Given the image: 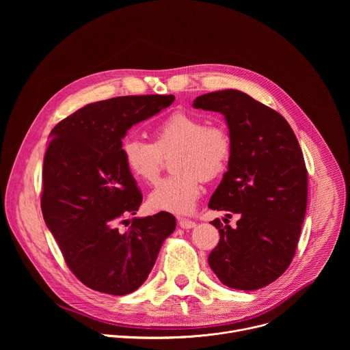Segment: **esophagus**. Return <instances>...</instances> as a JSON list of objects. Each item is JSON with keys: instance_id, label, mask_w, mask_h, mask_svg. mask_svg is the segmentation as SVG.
<instances>
[{"instance_id": "obj_1", "label": "esophagus", "mask_w": 350, "mask_h": 350, "mask_svg": "<svg viewBox=\"0 0 350 350\" xmlns=\"http://www.w3.org/2000/svg\"><path fill=\"white\" fill-rule=\"evenodd\" d=\"M178 226H180L181 228L189 230V228H193V227L196 226V223H195V221H192V220H188V219H183V217H180V219H178Z\"/></svg>"}]
</instances>
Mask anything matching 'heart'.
<instances>
[{
  "label": "heart",
  "instance_id": "heart-1",
  "mask_svg": "<svg viewBox=\"0 0 350 350\" xmlns=\"http://www.w3.org/2000/svg\"><path fill=\"white\" fill-rule=\"evenodd\" d=\"M152 144L127 138L122 142V159L138 181L158 180L163 158L170 159L174 174L161 180L148 195L146 205L157 212L189 213L202 192V180L213 181L228 167L232 139L223 126L188 112H173L149 129Z\"/></svg>",
  "mask_w": 350,
  "mask_h": 350
}]
</instances>
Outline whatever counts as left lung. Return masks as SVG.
<instances>
[{"instance_id":"left-lung-1","label":"left lung","mask_w":350,"mask_h":350,"mask_svg":"<svg viewBox=\"0 0 350 350\" xmlns=\"http://www.w3.org/2000/svg\"><path fill=\"white\" fill-rule=\"evenodd\" d=\"M192 107L224 115L232 139L228 170L209 208L241 217L235 228L219 219L212 221L220 241L208 258L209 266L232 289H260L275 281L295 256L308 206L302 149L278 112L242 91L204 94Z\"/></svg>"}]
</instances>
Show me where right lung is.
<instances>
[{
    "label": "right lung",
    "mask_w": 350,
    "mask_h": 350,
    "mask_svg": "<svg viewBox=\"0 0 350 350\" xmlns=\"http://www.w3.org/2000/svg\"><path fill=\"white\" fill-rule=\"evenodd\" d=\"M174 95H127L99 101L61 120L49 134L42 167L41 211L72 273L109 295L138 289L163 241L174 231L167 212L134 216L142 202L122 159L133 124L170 107ZM120 224H131L122 232Z\"/></svg>",
    "instance_id": "obj_1"
}]
</instances>
